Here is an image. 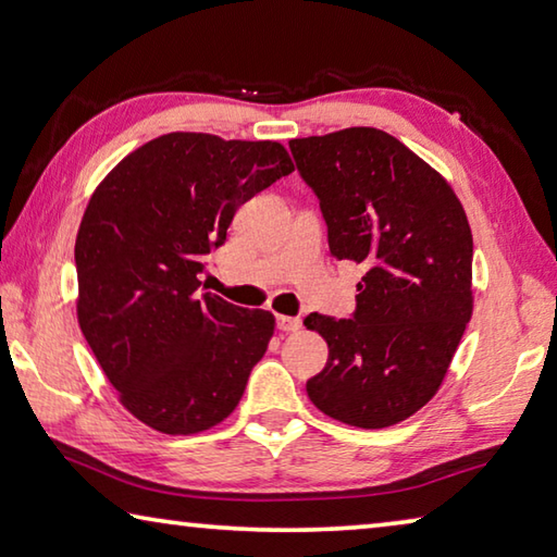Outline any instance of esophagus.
Wrapping results in <instances>:
<instances>
[{
	"instance_id": "34e87169",
	"label": "esophagus",
	"mask_w": 557,
	"mask_h": 557,
	"mask_svg": "<svg viewBox=\"0 0 557 557\" xmlns=\"http://www.w3.org/2000/svg\"><path fill=\"white\" fill-rule=\"evenodd\" d=\"M277 329H280V332H299V329H301V319L280 314V317H277Z\"/></svg>"
}]
</instances>
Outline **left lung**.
<instances>
[{
    "label": "left lung",
    "instance_id": "8db88e82",
    "mask_svg": "<svg viewBox=\"0 0 557 557\" xmlns=\"http://www.w3.org/2000/svg\"><path fill=\"white\" fill-rule=\"evenodd\" d=\"M289 149L332 256L366 265L354 319H305L329 346L307 395L346 425L391 428L440 391L471 319L467 213L447 178L383 129L289 139Z\"/></svg>",
    "mask_w": 557,
    "mask_h": 557
}]
</instances>
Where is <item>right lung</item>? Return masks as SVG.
Listing matches in <instances>:
<instances>
[{"instance_id":"1","label":"right lung","mask_w":557,"mask_h":557,"mask_svg":"<svg viewBox=\"0 0 557 557\" xmlns=\"http://www.w3.org/2000/svg\"><path fill=\"white\" fill-rule=\"evenodd\" d=\"M295 172L272 139L169 132L92 191L75 238L78 324L125 408L164 435L219 425L275 334L265 309L201 292L235 211Z\"/></svg>"}]
</instances>
